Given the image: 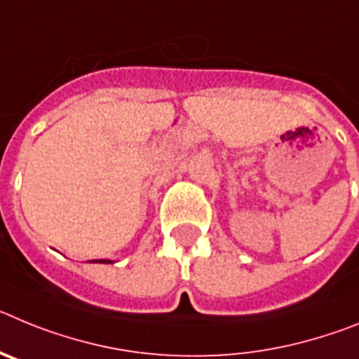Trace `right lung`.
I'll use <instances>...</instances> for the list:
<instances>
[{"label": "right lung", "mask_w": 359, "mask_h": 359, "mask_svg": "<svg viewBox=\"0 0 359 359\" xmlns=\"http://www.w3.org/2000/svg\"><path fill=\"white\" fill-rule=\"evenodd\" d=\"M91 262H98V264H111V261H107V259H97V261H91Z\"/></svg>", "instance_id": "1"}]
</instances>
